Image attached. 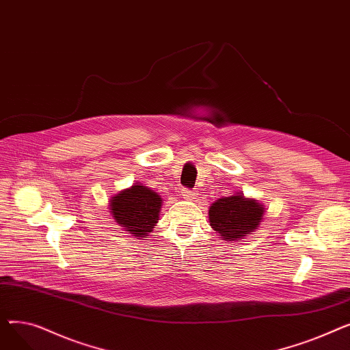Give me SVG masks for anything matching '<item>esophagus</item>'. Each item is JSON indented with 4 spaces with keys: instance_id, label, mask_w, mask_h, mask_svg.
Returning a JSON list of instances; mask_svg holds the SVG:
<instances>
[{
    "instance_id": "1",
    "label": "esophagus",
    "mask_w": 350,
    "mask_h": 350,
    "mask_svg": "<svg viewBox=\"0 0 350 350\" xmlns=\"http://www.w3.org/2000/svg\"><path fill=\"white\" fill-rule=\"evenodd\" d=\"M181 193H183V197L187 198V200H193L198 194L196 190H189V189H183Z\"/></svg>"
}]
</instances>
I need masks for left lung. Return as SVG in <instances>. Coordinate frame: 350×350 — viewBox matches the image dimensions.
Instances as JSON below:
<instances>
[{"mask_svg": "<svg viewBox=\"0 0 350 350\" xmlns=\"http://www.w3.org/2000/svg\"><path fill=\"white\" fill-rule=\"evenodd\" d=\"M264 217V206L241 193L218 198L208 210L210 226L226 241H241L258 228Z\"/></svg>", "mask_w": 350, "mask_h": 350, "instance_id": "1", "label": "left lung"}]
</instances>
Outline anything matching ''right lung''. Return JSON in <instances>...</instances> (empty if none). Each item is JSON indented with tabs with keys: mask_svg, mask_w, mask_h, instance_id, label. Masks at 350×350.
I'll list each match as a JSON object with an SVG mask.
<instances>
[{
	"mask_svg": "<svg viewBox=\"0 0 350 350\" xmlns=\"http://www.w3.org/2000/svg\"><path fill=\"white\" fill-rule=\"evenodd\" d=\"M161 197L142 185L122 190L110 200V213L115 221L135 237L147 238L159 221Z\"/></svg>",
	"mask_w": 350,
	"mask_h": 350,
	"instance_id": "add662e5",
	"label": "right lung"
}]
</instances>
